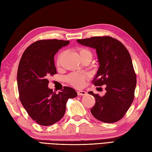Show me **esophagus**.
Returning a JSON list of instances; mask_svg holds the SVG:
<instances>
[{
	"label": "esophagus",
	"mask_w": 152,
	"mask_h": 152,
	"mask_svg": "<svg viewBox=\"0 0 152 152\" xmlns=\"http://www.w3.org/2000/svg\"><path fill=\"white\" fill-rule=\"evenodd\" d=\"M77 93H78V96H85V95L87 94V92L85 91H82V90H80L77 92Z\"/></svg>",
	"instance_id": "1"
}]
</instances>
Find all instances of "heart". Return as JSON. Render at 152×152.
<instances>
[{
    "label": "heart",
    "instance_id": "1",
    "mask_svg": "<svg viewBox=\"0 0 152 152\" xmlns=\"http://www.w3.org/2000/svg\"><path fill=\"white\" fill-rule=\"evenodd\" d=\"M78 52L81 61L85 60V59H90V60L91 59L92 54L90 50H89L88 49L84 48H80L78 49ZM61 56L62 55L61 54L58 56L57 61H56V64H57V65H59L61 63ZM84 80L85 77L84 76L77 73H72L67 76L68 82L76 88L82 87L84 84Z\"/></svg>",
    "mask_w": 152,
    "mask_h": 152
}]
</instances>
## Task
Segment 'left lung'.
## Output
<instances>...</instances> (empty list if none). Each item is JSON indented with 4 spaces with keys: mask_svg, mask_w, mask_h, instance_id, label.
<instances>
[{
    "mask_svg": "<svg viewBox=\"0 0 152 152\" xmlns=\"http://www.w3.org/2000/svg\"><path fill=\"white\" fill-rule=\"evenodd\" d=\"M77 42L96 50L99 66L94 84L106 86L103 96L88 92L96 99V104L91 109L92 115L103 123L118 121L134 98L136 76L129 51L119 41L109 36L77 39Z\"/></svg>",
    "mask_w": 152,
    "mask_h": 152,
    "instance_id": "1",
    "label": "left lung"
}]
</instances>
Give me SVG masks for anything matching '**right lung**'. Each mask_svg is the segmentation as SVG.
<instances>
[{
  "mask_svg": "<svg viewBox=\"0 0 152 152\" xmlns=\"http://www.w3.org/2000/svg\"><path fill=\"white\" fill-rule=\"evenodd\" d=\"M69 41L39 40L23 52L17 73L20 100L33 120L42 126L60 121L68 99L77 96L73 88L64 87L56 94L48 88V78L56 74L54 56Z\"/></svg>",
  "mask_w": 152,
  "mask_h": 152,
  "instance_id": "right-lung-1",
  "label": "right lung"
}]
</instances>
